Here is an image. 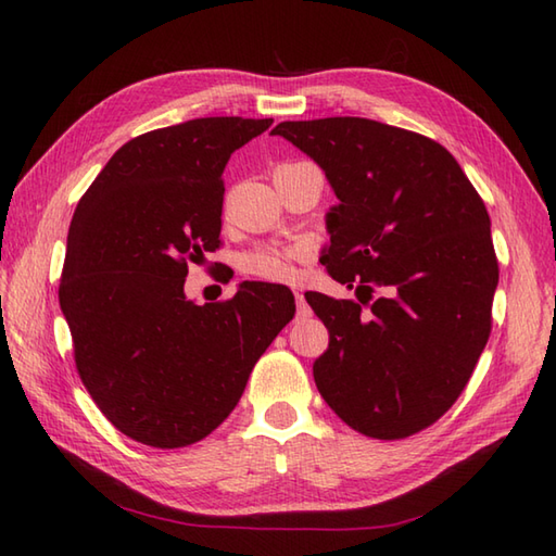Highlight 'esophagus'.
<instances>
[{"label": "esophagus", "instance_id": "obj_1", "mask_svg": "<svg viewBox=\"0 0 556 556\" xmlns=\"http://www.w3.org/2000/svg\"><path fill=\"white\" fill-rule=\"evenodd\" d=\"M293 299H296V317H299V320H305V317L313 315L311 305H308V301H305L303 293L296 291V293H293Z\"/></svg>", "mask_w": 556, "mask_h": 556}]
</instances>
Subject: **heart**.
<instances>
[{
    "label": "heart",
    "mask_w": 556,
    "mask_h": 556,
    "mask_svg": "<svg viewBox=\"0 0 556 556\" xmlns=\"http://www.w3.org/2000/svg\"><path fill=\"white\" fill-rule=\"evenodd\" d=\"M303 257L296 248H255V251H248L241 255L239 267L243 275L257 277L265 281H296L299 277V260Z\"/></svg>",
    "instance_id": "1"
}]
</instances>
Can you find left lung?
<instances>
[{"mask_svg": "<svg viewBox=\"0 0 556 556\" xmlns=\"http://www.w3.org/2000/svg\"><path fill=\"white\" fill-rule=\"evenodd\" d=\"M271 134L320 164L334 188L320 260L358 296L305 293L329 332L313 365L317 392L375 440L430 428L490 339L500 265L485 203L452 152L406 128L329 116Z\"/></svg>", "mask_w": 556, "mask_h": 556, "instance_id": "obj_1", "label": "left lung"}]
</instances>
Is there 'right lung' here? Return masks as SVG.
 Masks as SVG:
<instances>
[{"label":"right lung","instance_id":"right-lung-1","mask_svg":"<svg viewBox=\"0 0 556 556\" xmlns=\"http://www.w3.org/2000/svg\"><path fill=\"white\" fill-rule=\"evenodd\" d=\"M271 119L205 116L148 131L114 152L78 200L59 305L83 384L116 430L179 448L219 428L253 365L296 313L279 285L186 299L188 263L219 248L233 150Z\"/></svg>","mask_w":556,"mask_h":556}]
</instances>
